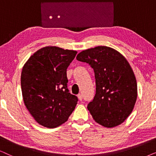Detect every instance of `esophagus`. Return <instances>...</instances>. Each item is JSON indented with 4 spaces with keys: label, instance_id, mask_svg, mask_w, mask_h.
<instances>
[{
    "label": "esophagus",
    "instance_id": "obj_1",
    "mask_svg": "<svg viewBox=\"0 0 156 156\" xmlns=\"http://www.w3.org/2000/svg\"><path fill=\"white\" fill-rule=\"evenodd\" d=\"M77 97H78V99H79V100H80V101H82V99H83L82 95L81 94H79L77 95Z\"/></svg>",
    "mask_w": 156,
    "mask_h": 156
}]
</instances>
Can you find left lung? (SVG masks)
<instances>
[{
	"instance_id": "8db88e82",
	"label": "left lung",
	"mask_w": 156,
	"mask_h": 156,
	"mask_svg": "<svg viewBox=\"0 0 156 156\" xmlns=\"http://www.w3.org/2000/svg\"><path fill=\"white\" fill-rule=\"evenodd\" d=\"M93 68L96 94L87 106L96 122L106 128L120 125L131 114L138 95L134 72L126 57L107 46L83 50L76 56Z\"/></svg>"
}]
</instances>
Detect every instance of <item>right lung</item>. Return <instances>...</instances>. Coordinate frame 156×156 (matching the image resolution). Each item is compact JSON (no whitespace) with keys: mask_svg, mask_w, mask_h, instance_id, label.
Masks as SVG:
<instances>
[{"mask_svg":"<svg viewBox=\"0 0 156 156\" xmlns=\"http://www.w3.org/2000/svg\"><path fill=\"white\" fill-rule=\"evenodd\" d=\"M76 53L47 46L32 55L23 66L20 78L23 101L42 126H59L75 108L78 99L67 89V69Z\"/></svg>","mask_w":156,"mask_h":156,"instance_id":"add662e5","label":"right lung"}]
</instances>
